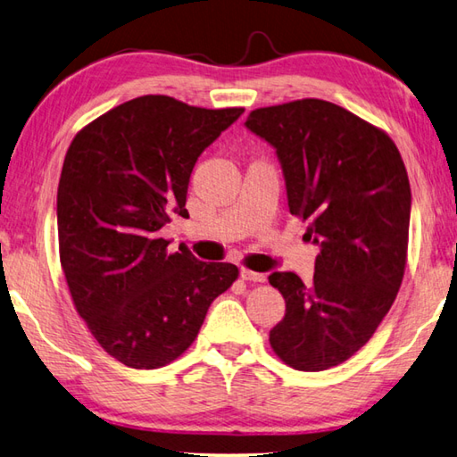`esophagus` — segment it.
<instances>
[{"label":"esophagus","mask_w":457,"mask_h":457,"mask_svg":"<svg viewBox=\"0 0 457 457\" xmlns=\"http://www.w3.org/2000/svg\"><path fill=\"white\" fill-rule=\"evenodd\" d=\"M240 277H243V280H248V282H264L266 280L262 272H254V270H246V269L240 270Z\"/></svg>","instance_id":"esophagus-1"}]
</instances>
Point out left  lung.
<instances>
[{"label":"left lung","mask_w":457,"mask_h":457,"mask_svg":"<svg viewBox=\"0 0 457 457\" xmlns=\"http://www.w3.org/2000/svg\"><path fill=\"white\" fill-rule=\"evenodd\" d=\"M246 129L277 151L290 214L320 248L312 284L272 272L287 314L270 346L288 366L320 372L372 338L406 269L411 193L388 135L322 99L251 111Z\"/></svg>","instance_id":"1"}]
</instances>
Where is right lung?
I'll use <instances>...</instances> for the list:
<instances>
[{"instance_id":"right-lung-1","label":"right lung","mask_w":457,"mask_h":457,"mask_svg":"<svg viewBox=\"0 0 457 457\" xmlns=\"http://www.w3.org/2000/svg\"><path fill=\"white\" fill-rule=\"evenodd\" d=\"M245 109L145 95L95 119L69 145L57 188L59 258L77 312L119 362L153 370L195 342L230 262L170 254L159 230L185 217L201 153Z\"/></svg>"}]
</instances>
